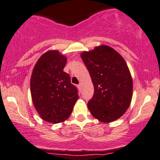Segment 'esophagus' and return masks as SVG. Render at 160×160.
<instances>
[{"label": "esophagus", "mask_w": 160, "mask_h": 160, "mask_svg": "<svg viewBox=\"0 0 160 160\" xmlns=\"http://www.w3.org/2000/svg\"><path fill=\"white\" fill-rule=\"evenodd\" d=\"M82 84H79V85H78V89H79V90L82 89Z\"/></svg>", "instance_id": "esophagus-1"}]
</instances>
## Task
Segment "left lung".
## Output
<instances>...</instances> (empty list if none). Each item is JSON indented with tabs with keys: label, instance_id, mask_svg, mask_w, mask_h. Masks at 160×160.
I'll list each match as a JSON object with an SVG mask.
<instances>
[{
	"label": "left lung",
	"instance_id": "8db88e82",
	"mask_svg": "<svg viewBox=\"0 0 160 160\" xmlns=\"http://www.w3.org/2000/svg\"><path fill=\"white\" fill-rule=\"evenodd\" d=\"M88 70L94 92L88 103L95 119L110 122L121 117L130 106L133 82L122 57L110 47L98 46L81 54Z\"/></svg>",
	"mask_w": 160,
	"mask_h": 160
}]
</instances>
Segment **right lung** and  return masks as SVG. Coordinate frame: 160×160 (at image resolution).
Returning <instances> with one entry per match:
<instances>
[{"mask_svg": "<svg viewBox=\"0 0 160 160\" xmlns=\"http://www.w3.org/2000/svg\"><path fill=\"white\" fill-rule=\"evenodd\" d=\"M66 60L58 51H49L38 59L32 71V102L41 119L48 122L67 119L78 99V90L63 71Z\"/></svg>", "mask_w": 160, "mask_h": 160, "instance_id": "right-lung-1", "label": "right lung"}]
</instances>
